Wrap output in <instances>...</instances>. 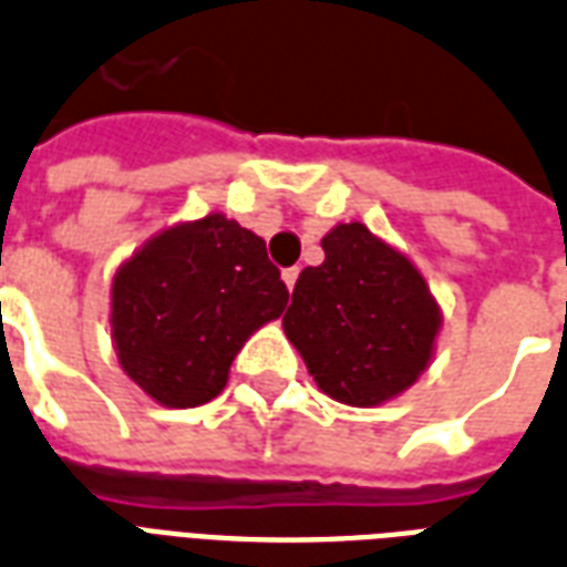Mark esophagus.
<instances>
[{"label": "esophagus", "instance_id": "obj_1", "mask_svg": "<svg viewBox=\"0 0 567 567\" xmlns=\"http://www.w3.org/2000/svg\"><path fill=\"white\" fill-rule=\"evenodd\" d=\"M297 276H300V267H288V270H282V282L288 285V291H293V285H297Z\"/></svg>", "mask_w": 567, "mask_h": 567}]
</instances>
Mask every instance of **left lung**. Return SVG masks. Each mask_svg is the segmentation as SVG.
Returning <instances> with one entry per match:
<instances>
[{
    "label": "left lung",
    "mask_w": 567,
    "mask_h": 567,
    "mask_svg": "<svg viewBox=\"0 0 567 567\" xmlns=\"http://www.w3.org/2000/svg\"><path fill=\"white\" fill-rule=\"evenodd\" d=\"M321 246L323 265L293 285L285 336L330 399L374 408L427 369L440 306L410 258L362 223L336 226Z\"/></svg>",
    "instance_id": "left-lung-1"
}]
</instances>
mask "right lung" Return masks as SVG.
<instances>
[{"label": "right lung", "instance_id": "right-lung-1", "mask_svg": "<svg viewBox=\"0 0 567 567\" xmlns=\"http://www.w3.org/2000/svg\"><path fill=\"white\" fill-rule=\"evenodd\" d=\"M288 306L267 244L210 214L159 231L112 279V339L127 378L166 408L226 389L237 351Z\"/></svg>", "mask_w": 567, "mask_h": 567}]
</instances>
